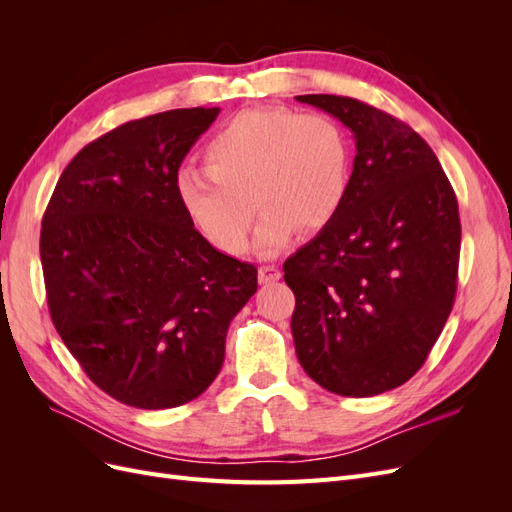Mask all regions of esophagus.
<instances>
[{"label": "esophagus", "mask_w": 512, "mask_h": 512, "mask_svg": "<svg viewBox=\"0 0 512 512\" xmlns=\"http://www.w3.org/2000/svg\"><path fill=\"white\" fill-rule=\"evenodd\" d=\"M280 277H282V273L275 265H260V269H258L260 284H273L280 280Z\"/></svg>", "instance_id": "esophagus-1"}]
</instances>
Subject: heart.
<instances>
[{"instance_id":"obj_1","label":"heart","mask_w":512,"mask_h":512,"mask_svg":"<svg viewBox=\"0 0 512 512\" xmlns=\"http://www.w3.org/2000/svg\"><path fill=\"white\" fill-rule=\"evenodd\" d=\"M205 164L179 170L175 188L200 235L226 254L247 250L256 207L258 245L277 250L297 228L327 226L350 185L344 128L329 115L280 106L245 108L224 121L205 147Z\"/></svg>"}]
</instances>
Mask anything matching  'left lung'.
<instances>
[{
    "label": "left lung",
    "instance_id": "obj_1",
    "mask_svg": "<svg viewBox=\"0 0 512 512\" xmlns=\"http://www.w3.org/2000/svg\"><path fill=\"white\" fill-rule=\"evenodd\" d=\"M299 102L356 141L335 218L284 262L299 363L322 389L371 397L423 367L457 292L461 222L436 153L404 121L346 96Z\"/></svg>",
    "mask_w": 512,
    "mask_h": 512
}]
</instances>
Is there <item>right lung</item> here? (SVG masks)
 Masks as SVG:
<instances>
[{
    "label": "right lung",
    "mask_w": 512,
    "mask_h": 512,
    "mask_svg": "<svg viewBox=\"0 0 512 512\" xmlns=\"http://www.w3.org/2000/svg\"><path fill=\"white\" fill-rule=\"evenodd\" d=\"M220 108H175L76 153L44 211L40 260L59 337L106 395L183 406L220 374L228 324L258 288L185 215L175 179Z\"/></svg>",
    "instance_id": "obj_1"
}]
</instances>
